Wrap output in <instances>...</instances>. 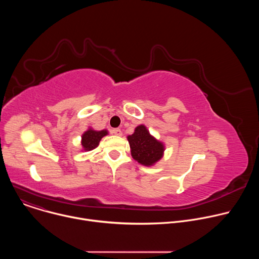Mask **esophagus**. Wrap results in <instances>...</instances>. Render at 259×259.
<instances>
[{
	"instance_id": "esophagus-1",
	"label": "esophagus",
	"mask_w": 259,
	"mask_h": 259,
	"mask_svg": "<svg viewBox=\"0 0 259 259\" xmlns=\"http://www.w3.org/2000/svg\"><path fill=\"white\" fill-rule=\"evenodd\" d=\"M112 133L115 134V135H117V136H122V135H123V132L121 131V129H118V128H117V129H113V130H112Z\"/></svg>"
}]
</instances>
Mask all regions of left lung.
<instances>
[{"label":"left lung","mask_w":259,"mask_h":259,"mask_svg":"<svg viewBox=\"0 0 259 259\" xmlns=\"http://www.w3.org/2000/svg\"><path fill=\"white\" fill-rule=\"evenodd\" d=\"M127 139L132 158L143 166H154L164 156V142L153 136L144 125L137 126L134 133L128 135Z\"/></svg>","instance_id":"obj_1"}]
</instances>
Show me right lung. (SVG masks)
I'll use <instances>...</instances> for the list:
<instances>
[{"label":"right lung","mask_w":259,"mask_h":259,"mask_svg":"<svg viewBox=\"0 0 259 259\" xmlns=\"http://www.w3.org/2000/svg\"><path fill=\"white\" fill-rule=\"evenodd\" d=\"M107 134H108V131L106 129L97 131V130H94L92 127H89L82 134V139H81L82 152H89L94 150L95 147L98 146L101 138L106 136Z\"/></svg>","instance_id":"1"}]
</instances>
